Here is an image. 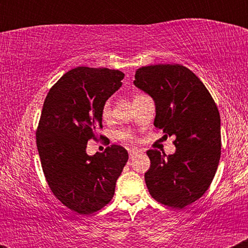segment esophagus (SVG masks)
Instances as JSON below:
<instances>
[{
  "mask_svg": "<svg viewBox=\"0 0 248 248\" xmlns=\"http://www.w3.org/2000/svg\"><path fill=\"white\" fill-rule=\"evenodd\" d=\"M128 153H129V157L133 158V157H135L136 155H139V154H141L142 150L138 149V148H133V149H130Z\"/></svg>",
  "mask_w": 248,
  "mask_h": 248,
  "instance_id": "1",
  "label": "esophagus"
}]
</instances>
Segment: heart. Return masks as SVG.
Returning a JSON list of instances; mask_svg holds the SVG:
<instances>
[{"instance_id":"b5f03b06","label":"heart","mask_w":248,"mask_h":248,"mask_svg":"<svg viewBox=\"0 0 248 248\" xmlns=\"http://www.w3.org/2000/svg\"><path fill=\"white\" fill-rule=\"evenodd\" d=\"M110 112H112V104H110V100H107L102 106V116L104 118H108L110 115ZM116 139L121 141L126 142H135L136 136L132 129L129 128H122V129H119L118 132L115 133Z\"/></svg>"}]
</instances>
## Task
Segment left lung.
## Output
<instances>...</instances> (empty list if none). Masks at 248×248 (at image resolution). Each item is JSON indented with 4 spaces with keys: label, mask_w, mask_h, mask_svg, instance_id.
<instances>
[{
    "label": "left lung",
    "mask_w": 248,
    "mask_h": 248,
    "mask_svg": "<svg viewBox=\"0 0 248 248\" xmlns=\"http://www.w3.org/2000/svg\"><path fill=\"white\" fill-rule=\"evenodd\" d=\"M134 84L155 101V127L176 138L172 155L147 152L148 190L163 205L184 209L207 191L217 171L221 149L217 105L201 79L183 65L142 66Z\"/></svg>",
    "instance_id": "1"
}]
</instances>
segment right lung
Segmentation results:
<instances>
[{"label":"right lung","instance_id":"add662e5","mask_svg":"<svg viewBox=\"0 0 248 248\" xmlns=\"http://www.w3.org/2000/svg\"><path fill=\"white\" fill-rule=\"evenodd\" d=\"M124 75L106 67L72 69L50 88L36 130L39 158L51 191L72 211L91 215L106 206L128 161L112 144L88 156L87 142L102 128V106ZM101 138V136H100Z\"/></svg>","mask_w":248,"mask_h":248}]
</instances>
